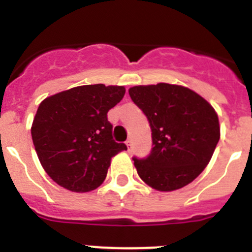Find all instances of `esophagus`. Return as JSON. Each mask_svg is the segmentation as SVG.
<instances>
[{"label": "esophagus", "instance_id": "34e87169", "mask_svg": "<svg viewBox=\"0 0 252 252\" xmlns=\"http://www.w3.org/2000/svg\"><path fill=\"white\" fill-rule=\"evenodd\" d=\"M126 145H127L128 151H130L131 150V146H132V141H131V139H128L127 141H126Z\"/></svg>", "mask_w": 252, "mask_h": 252}]
</instances>
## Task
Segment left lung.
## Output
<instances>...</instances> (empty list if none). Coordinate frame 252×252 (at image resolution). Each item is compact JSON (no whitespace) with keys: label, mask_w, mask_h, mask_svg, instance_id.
<instances>
[{"label":"left lung","mask_w":252,"mask_h":252,"mask_svg":"<svg viewBox=\"0 0 252 252\" xmlns=\"http://www.w3.org/2000/svg\"><path fill=\"white\" fill-rule=\"evenodd\" d=\"M131 99L146 116L153 148L146 158H132L137 174L151 188L170 192L201 174L220 140L213 107L189 88L175 84L136 86Z\"/></svg>","instance_id":"1"}]
</instances>
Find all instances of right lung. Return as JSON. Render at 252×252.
<instances>
[{
  "instance_id": "obj_1",
  "label": "right lung",
  "mask_w": 252,
  "mask_h": 252,
  "mask_svg": "<svg viewBox=\"0 0 252 252\" xmlns=\"http://www.w3.org/2000/svg\"><path fill=\"white\" fill-rule=\"evenodd\" d=\"M125 92L121 86L88 84L40 103L31 136L41 165L55 183L79 193L103 183L112 157L127 150L113 140L107 119Z\"/></svg>"
}]
</instances>
